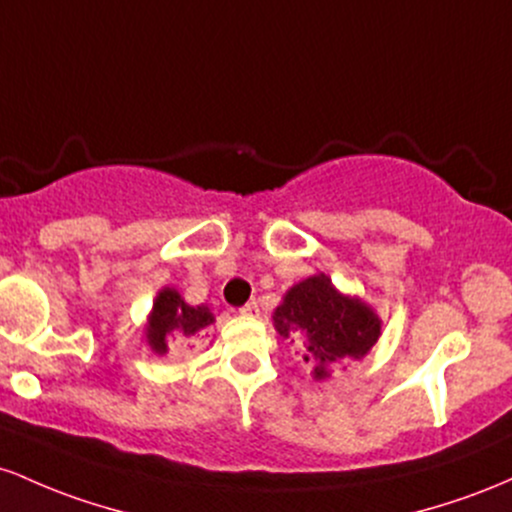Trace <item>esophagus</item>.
Listing matches in <instances>:
<instances>
[{
    "label": "esophagus",
    "mask_w": 512,
    "mask_h": 512,
    "mask_svg": "<svg viewBox=\"0 0 512 512\" xmlns=\"http://www.w3.org/2000/svg\"><path fill=\"white\" fill-rule=\"evenodd\" d=\"M239 312L244 314V317H256V314H258V304L256 302H246L244 307L239 309Z\"/></svg>",
    "instance_id": "34e87169"
}]
</instances>
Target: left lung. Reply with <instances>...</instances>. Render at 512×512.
<instances>
[{
    "label": "left lung",
    "mask_w": 512,
    "mask_h": 512,
    "mask_svg": "<svg viewBox=\"0 0 512 512\" xmlns=\"http://www.w3.org/2000/svg\"><path fill=\"white\" fill-rule=\"evenodd\" d=\"M273 326L300 346L302 363L312 367L314 382L331 377L333 367L363 360L382 333V319L358 295H346L317 273L292 285L275 307Z\"/></svg>",
    "instance_id": "8db88e82"
}]
</instances>
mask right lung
<instances>
[{
  "instance_id": "add662e5",
  "label": "right lung",
  "mask_w": 512,
  "mask_h": 512,
  "mask_svg": "<svg viewBox=\"0 0 512 512\" xmlns=\"http://www.w3.org/2000/svg\"><path fill=\"white\" fill-rule=\"evenodd\" d=\"M212 321H215V314L210 312L208 304L191 307L176 287H162L154 297L152 312L147 314L145 341L154 353L164 355L169 350V336L191 338Z\"/></svg>"
}]
</instances>
